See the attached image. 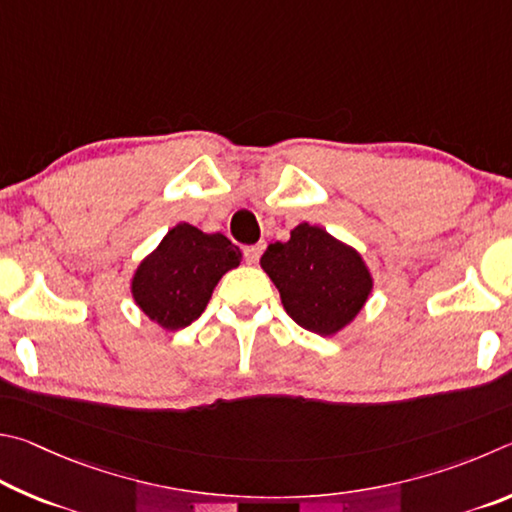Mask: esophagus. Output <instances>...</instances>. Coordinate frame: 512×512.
Returning <instances> with one entry per match:
<instances>
[{
	"instance_id": "obj_1",
	"label": "esophagus",
	"mask_w": 512,
	"mask_h": 512,
	"mask_svg": "<svg viewBox=\"0 0 512 512\" xmlns=\"http://www.w3.org/2000/svg\"><path fill=\"white\" fill-rule=\"evenodd\" d=\"M263 249H265V242H258V245L247 247V249H245L247 263H249V265H256L258 258H261V254H263Z\"/></svg>"
}]
</instances>
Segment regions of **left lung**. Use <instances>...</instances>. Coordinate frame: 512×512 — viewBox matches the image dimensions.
<instances>
[{
  "mask_svg": "<svg viewBox=\"0 0 512 512\" xmlns=\"http://www.w3.org/2000/svg\"><path fill=\"white\" fill-rule=\"evenodd\" d=\"M261 267L279 288L285 312L324 337L351 324L373 290L362 256L308 222L294 227L288 242H272Z\"/></svg>",
  "mask_w": 512,
  "mask_h": 512,
  "instance_id": "1",
  "label": "left lung"
}]
</instances>
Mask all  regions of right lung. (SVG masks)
Instances as JSON below:
<instances>
[{
    "label": "right lung",
    "instance_id": "obj_1",
    "mask_svg": "<svg viewBox=\"0 0 512 512\" xmlns=\"http://www.w3.org/2000/svg\"><path fill=\"white\" fill-rule=\"evenodd\" d=\"M240 249L222 233L179 222L132 276V297L150 321L166 330L191 326L224 274L240 265Z\"/></svg>",
    "mask_w": 512,
    "mask_h": 512
}]
</instances>
